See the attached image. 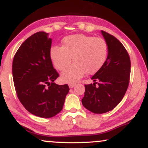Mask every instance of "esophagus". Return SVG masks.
Here are the masks:
<instances>
[{"instance_id":"esophagus-1","label":"esophagus","mask_w":148,"mask_h":148,"mask_svg":"<svg viewBox=\"0 0 148 148\" xmlns=\"http://www.w3.org/2000/svg\"><path fill=\"white\" fill-rule=\"evenodd\" d=\"M76 85V83H69V87L70 88H74V86H75Z\"/></svg>"}]
</instances>
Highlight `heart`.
<instances>
[{"mask_svg":"<svg viewBox=\"0 0 148 148\" xmlns=\"http://www.w3.org/2000/svg\"><path fill=\"white\" fill-rule=\"evenodd\" d=\"M108 45L102 38L76 34L64 37L62 46L51 49V58L58 70L63 71L71 62L75 63L61 74V79L67 82H74L87 72L94 74L106 62Z\"/></svg>","mask_w":148,"mask_h":148,"instance_id":"b5f03b06","label":"heart"}]
</instances>
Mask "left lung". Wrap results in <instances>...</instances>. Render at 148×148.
<instances>
[{"mask_svg": "<svg viewBox=\"0 0 148 148\" xmlns=\"http://www.w3.org/2000/svg\"><path fill=\"white\" fill-rule=\"evenodd\" d=\"M101 33L108 45V56L91 78L94 84L85 85L81 100L86 109L99 114L111 111L121 101L130 84L131 72L130 58L123 44L111 34L103 30Z\"/></svg>", "mask_w": 148, "mask_h": 148, "instance_id": "obj_1", "label": "left lung"}]
</instances>
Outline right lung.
Returning <instances> with one entry per match:
<instances>
[{"mask_svg":"<svg viewBox=\"0 0 148 148\" xmlns=\"http://www.w3.org/2000/svg\"><path fill=\"white\" fill-rule=\"evenodd\" d=\"M48 34L37 32L20 46L12 62L13 81L16 95L25 109L32 114L49 118L62 111L67 84L53 81L59 74L51 58V39Z\"/></svg>","mask_w":148,"mask_h":148,"instance_id":"add662e5","label":"right lung"}]
</instances>
